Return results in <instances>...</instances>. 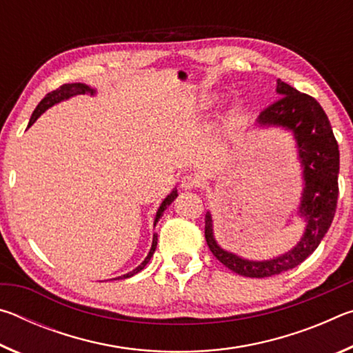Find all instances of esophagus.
<instances>
[{
    "instance_id": "obj_1",
    "label": "esophagus",
    "mask_w": 353,
    "mask_h": 353,
    "mask_svg": "<svg viewBox=\"0 0 353 353\" xmlns=\"http://www.w3.org/2000/svg\"><path fill=\"white\" fill-rule=\"evenodd\" d=\"M199 177L196 176V174H193V172H190V174H185V176H182V179H181V187L183 188V190H193V188H196V187H199Z\"/></svg>"
}]
</instances>
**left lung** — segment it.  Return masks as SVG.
Listing matches in <instances>:
<instances>
[{
  "label": "left lung",
  "instance_id": "1",
  "mask_svg": "<svg viewBox=\"0 0 353 353\" xmlns=\"http://www.w3.org/2000/svg\"><path fill=\"white\" fill-rule=\"evenodd\" d=\"M279 99L255 119V128H280L294 137L302 168V196L297 216L305 230L294 248L268 260H249L221 248L213 232L212 213H205V241L225 268L244 277H271L292 270L312 255L334 216L338 202L339 149L330 121L314 98L277 81Z\"/></svg>",
  "mask_w": 353,
  "mask_h": 353
}]
</instances>
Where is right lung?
<instances>
[{"label": "right lung", "mask_w": 353, "mask_h": 353, "mask_svg": "<svg viewBox=\"0 0 353 353\" xmlns=\"http://www.w3.org/2000/svg\"><path fill=\"white\" fill-rule=\"evenodd\" d=\"M85 93H88V94H94V93H97V88H92L90 85H87V83H81V82L63 83V85H62L61 88H57V90L51 92V93H48L46 97L40 101L39 105L35 107V110H34V113H32L31 119H29L28 128H31L32 124H34L35 121H37V118L41 115V113H45L48 109H50V107L56 105V104H59V103H62V101H67V99H70V98L77 97V94H85ZM176 198H177V188L174 187V188H172V190L170 191V194L166 196V198L163 199L162 204H160L157 213H155V218H154V227L157 225L159 219L163 216V212L166 210V207H168V205L171 204V202L174 201ZM155 248H157V236L154 235V238H152V244H151V249H149V254L146 255V259L143 260V261L140 263V265L135 268V270H132V271L128 272V274H123V276H119V277L113 279V280L129 279V277L135 276L137 272H140V271L143 270V268H145V266L148 265V261L151 260V256H152V255H154V252H155Z\"/></svg>", "instance_id": "add662e5"}]
</instances>
